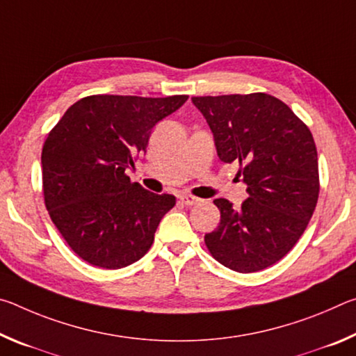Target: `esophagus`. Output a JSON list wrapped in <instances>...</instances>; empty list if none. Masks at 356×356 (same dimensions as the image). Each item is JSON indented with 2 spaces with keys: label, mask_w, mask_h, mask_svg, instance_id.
Returning a JSON list of instances; mask_svg holds the SVG:
<instances>
[{
  "label": "esophagus",
  "mask_w": 356,
  "mask_h": 356,
  "mask_svg": "<svg viewBox=\"0 0 356 356\" xmlns=\"http://www.w3.org/2000/svg\"><path fill=\"white\" fill-rule=\"evenodd\" d=\"M180 201H182L185 206H195V204H200L202 202V200H200V197L196 196H191V195H186V193H182V195L179 196Z\"/></svg>",
  "instance_id": "1"
}]
</instances>
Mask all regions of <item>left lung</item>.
<instances>
[{"label":"left lung","instance_id":"1","mask_svg":"<svg viewBox=\"0 0 356 356\" xmlns=\"http://www.w3.org/2000/svg\"><path fill=\"white\" fill-rule=\"evenodd\" d=\"M206 118L220 160L240 165L248 200H215L221 220L206 234L216 261L238 273L278 262L298 242L318 197L317 149L309 129L273 95L193 97Z\"/></svg>","mask_w":356,"mask_h":356}]
</instances>
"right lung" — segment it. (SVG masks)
Segmentation results:
<instances>
[{
    "mask_svg": "<svg viewBox=\"0 0 356 356\" xmlns=\"http://www.w3.org/2000/svg\"><path fill=\"white\" fill-rule=\"evenodd\" d=\"M188 95L165 99L91 95L64 113L42 149L48 213L83 261L116 270L146 254L172 195H156L125 174L146 152L156 122Z\"/></svg>",
    "mask_w": 356,
    "mask_h": 356,
    "instance_id": "obj_1",
    "label": "right lung"
}]
</instances>
